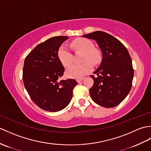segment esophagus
Segmentation results:
<instances>
[{
	"label": "esophagus",
	"instance_id": "1",
	"mask_svg": "<svg viewBox=\"0 0 151 151\" xmlns=\"http://www.w3.org/2000/svg\"><path fill=\"white\" fill-rule=\"evenodd\" d=\"M83 79H84V78H78L77 80H76V81H77L78 83L81 82V81H83Z\"/></svg>",
	"mask_w": 151,
	"mask_h": 151
}]
</instances>
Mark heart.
<instances>
[{"mask_svg":"<svg viewBox=\"0 0 151 151\" xmlns=\"http://www.w3.org/2000/svg\"><path fill=\"white\" fill-rule=\"evenodd\" d=\"M70 45L76 50L84 52L83 62L81 65H70L66 70V75L73 78H81L90 73L93 69V63L97 64L101 61L102 56L100 51L94 47V43L87 38H78L74 40ZM58 58L63 66H67L72 62L73 54L67 48L62 45L58 50Z\"/></svg>","mask_w":151,"mask_h":151,"instance_id":"obj_1","label":"heart"}]
</instances>
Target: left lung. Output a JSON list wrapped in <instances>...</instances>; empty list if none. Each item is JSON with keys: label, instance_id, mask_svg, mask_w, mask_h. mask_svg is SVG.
I'll return each mask as SVG.
<instances>
[{"label": "left lung", "instance_id": "left-lung-1", "mask_svg": "<svg viewBox=\"0 0 151 151\" xmlns=\"http://www.w3.org/2000/svg\"><path fill=\"white\" fill-rule=\"evenodd\" d=\"M95 40L102 52L100 66L90 76L94 81L89 89L95 103L104 108L119 104L132 88L134 69L132 59L123 44L111 35L96 31L83 36Z\"/></svg>", "mask_w": 151, "mask_h": 151}]
</instances>
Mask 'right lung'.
Here are the masks:
<instances>
[{"instance_id":"obj_1","label":"right lung","mask_w":151,"mask_h":151,"mask_svg":"<svg viewBox=\"0 0 151 151\" xmlns=\"http://www.w3.org/2000/svg\"><path fill=\"white\" fill-rule=\"evenodd\" d=\"M67 39V36L49 38L37 45L24 60V87L34 103L45 111L56 112L65 108L78 84L75 79L60 81L65 69L58 58V50Z\"/></svg>"}]
</instances>
